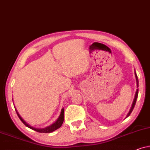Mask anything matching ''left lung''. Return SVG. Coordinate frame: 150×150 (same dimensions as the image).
Listing matches in <instances>:
<instances>
[{
    "instance_id": "obj_1",
    "label": "left lung",
    "mask_w": 150,
    "mask_h": 150,
    "mask_svg": "<svg viewBox=\"0 0 150 150\" xmlns=\"http://www.w3.org/2000/svg\"><path fill=\"white\" fill-rule=\"evenodd\" d=\"M134 75H135V78H136V82H137V88L139 87V80H138V77H137V75L136 74V72H135V70H134ZM138 93H139V89H137V91H136V93H135V96H134V100L133 102H132V106L130 107V109L129 111V112L126 115V117H128L129 115H130V113H132V110H133L134 107V105H135V103H136V101H137V96H138Z\"/></svg>"
}]
</instances>
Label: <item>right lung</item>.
Listing matches in <instances>:
<instances>
[{"label":"right lung","instance_id":"1","mask_svg":"<svg viewBox=\"0 0 150 150\" xmlns=\"http://www.w3.org/2000/svg\"><path fill=\"white\" fill-rule=\"evenodd\" d=\"M15 107V109H16V111L17 113V114H18L19 118H20L21 121H22L24 124L27 127H28L29 128H30V129H32L33 130H35V131H37L38 132H43V133H50V132H52L54 131V130H56L59 128L60 127H61V126H62V124H63V122H64V108L62 109V110H61V112H60V115H59V117L58 119L56 122L53 123L51 125L47 126V127H45V128H35V127H33V126H30V124L27 123V122L25 121V120L23 119V118L20 116V115L19 114V113L18 112V111H17V109H16V107Z\"/></svg>","mask_w":150,"mask_h":150}]
</instances>
